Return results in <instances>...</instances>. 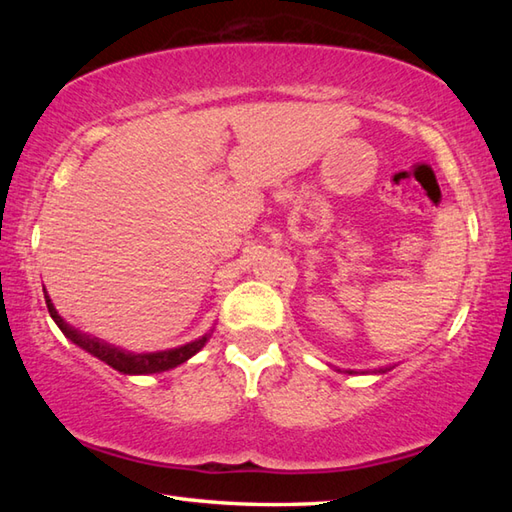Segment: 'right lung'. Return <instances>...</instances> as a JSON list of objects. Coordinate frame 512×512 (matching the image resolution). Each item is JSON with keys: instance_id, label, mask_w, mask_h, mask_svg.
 Wrapping results in <instances>:
<instances>
[{"instance_id": "add662e5", "label": "right lung", "mask_w": 512, "mask_h": 512, "mask_svg": "<svg viewBox=\"0 0 512 512\" xmlns=\"http://www.w3.org/2000/svg\"><path fill=\"white\" fill-rule=\"evenodd\" d=\"M43 295H46V306L50 317L54 319V323L59 325L61 332L68 336L72 343H76L79 347H83L85 352H90L92 356L101 358L110 367L118 369V372L123 374H156V372H167L171 367H178L184 361H189L193 354H198L204 343L209 341V334H204L202 339L198 341H191L187 345H180V347H173V350H162V352H147V354H136V352H127L121 350V347L105 343L101 339H96V336L85 334L81 330L72 328L70 323H65V319L59 317V312L54 310L52 301L48 297L46 288H43Z\"/></svg>"}]
</instances>
